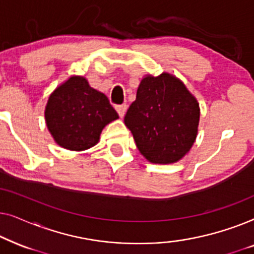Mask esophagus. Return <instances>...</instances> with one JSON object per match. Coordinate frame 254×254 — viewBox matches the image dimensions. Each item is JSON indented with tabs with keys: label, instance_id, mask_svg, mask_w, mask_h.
I'll list each match as a JSON object with an SVG mask.
<instances>
[{
	"label": "esophagus",
	"instance_id": "esophagus-1",
	"mask_svg": "<svg viewBox=\"0 0 254 254\" xmlns=\"http://www.w3.org/2000/svg\"><path fill=\"white\" fill-rule=\"evenodd\" d=\"M116 110H117L118 114H119V117L124 118L125 113H126V111H127V105H126V104H123V105H118V106H116Z\"/></svg>",
	"mask_w": 254,
	"mask_h": 254
}]
</instances>
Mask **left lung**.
<instances>
[{
    "label": "left lung",
    "mask_w": 254,
    "mask_h": 254,
    "mask_svg": "<svg viewBox=\"0 0 254 254\" xmlns=\"http://www.w3.org/2000/svg\"><path fill=\"white\" fill-rule=\"evenodd\" d=\"M199 121L196 98L169 72L143 76L125 116L138 151L155 164H172L185 157L196 140Z\"/></svg>",
    "instance_id": "left-lung-1"
}]
</instances>
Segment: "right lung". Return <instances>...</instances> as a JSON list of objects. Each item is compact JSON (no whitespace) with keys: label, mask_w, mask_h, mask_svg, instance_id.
Instances as JSON below:
<instances>
[{"label":"right lung","mask_w":254,"mask_h":254,"mask_svg":"<svg viewBox=\"0 0 254 254\" xmlns=\"http://www.w3.org/2000/svg\"><path fill=\"white\" fill-rule=\"evenodd\" d=\"M119 119L103 92L83 76H70L48 97L45 106L47 129L60 147L83 151L98 143L106 125Z\"/></svg>","instance_id":"obj_1"}]
</instances>
